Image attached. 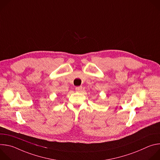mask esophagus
Masks as SVG:
<instances>
[{
    "label": "esophagus",
    "mask_w": 160,
    "mask_h": 160,
    "mask_svg": "<svg viewBox=\"0 0 160 160\" xmlns=\"http://www.w3.org/2000/svg\"><path fill=\"white\" fill-rule=\"evenodd\" d=\"M82 87L81 86L76 87V88H75V90L77 91V92H80V91L82 90Z\"/></svg>",
    "instance_id": "34e87169"
}]
</instances>
